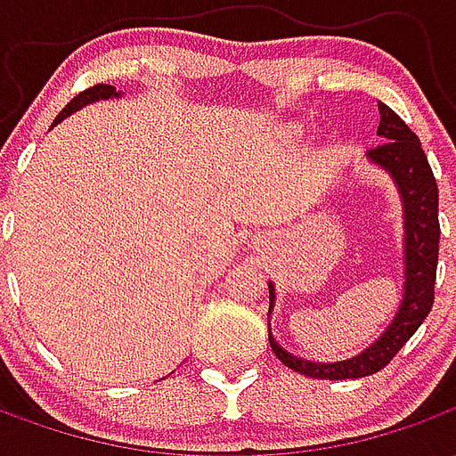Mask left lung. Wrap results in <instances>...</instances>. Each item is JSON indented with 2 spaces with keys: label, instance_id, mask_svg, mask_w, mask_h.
Segmentation results:
<instances>
[{
  "label": "left lung",
  "instance_id": "8db88e82",
  "mask_svg": "<svg viewBox=\"0 0 456 456\" xmlns=\"http://www.w3.org/2000/svg\"><path fill=\"white\" fill-rule=\"evenodd\" d=\"M379 136L381 143L369 151V160L381 166L395 183L403 200V264H405V283H403V300L391 325L371 346L356 354L346 362L320 363L297 359L286 352L271 335V320H268V342L271 349L288 369L305 373L313 379H362L381 371L386 363H391L401 346L411 339L422 320L430 315L435 303V278H437V254H440V219H437V183L432 175L428 156L420 146V139L408 129V124L393 112L391 107L379 102ZM268 317L276 305V288L268 283Z\"/></svg>",
  "mask_w": 456,
  "mask_h": 456
}]
</instances>
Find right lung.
<instances>
[{"label": "right lung", "mask_w": 456, "mask_h": 456, "mask_svg": "<svg viewBox=\"0 0 456 456\" xmlns=\"http://www.w3.org/2000/svg\"><path fill=\"white\" fill-rule=\"evenodd\" d=\"M110 97H121V93H117V87H112V85H94V87L85 90V93H80L77 97H73L70 102L65 104L63 112L55 117L53 126L58 124V121H63L65 117H70V114L77 112V110H83L85 104L100 102V100H110Z\"/></svg>", "instance_id": "1"}]
</instances>
